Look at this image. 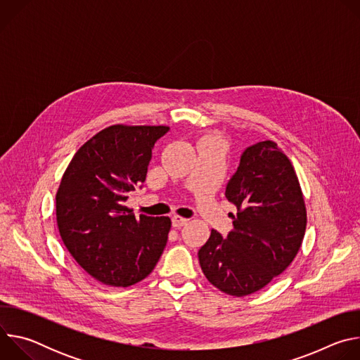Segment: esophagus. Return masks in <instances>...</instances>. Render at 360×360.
<instances>
[{"mask_svg":"<svg viewBox=\"0 0 360 360\" xmlns=\"http://www.w3.org/2000/svg\"><path fill=\"white\" fill-rule=\"evenodd\" d=\"M188 222H189V219L182 218V217H179V215H174V217H172V225H174V228H181V226L186 225Z\"/></svg>","mask_w":360,"mask_h":360,"instance_id":"esophagus-1","label":"esophagus"}]
</instances>
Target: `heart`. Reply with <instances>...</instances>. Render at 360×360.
<instances>
[{"mask_svg": "<svg viewBox=\"0 0 360 360\" xmlns=\"http://www.w3.org/2000/svg\"><path fill=\"white\" fill-rule=\"evenodd\" d=\"M208 139H212V141H215V142H219V143H221V141H219L217 136H210Z\"/></svg>", "mask_w": 360, "mask_h": 360, "instance_id": "obj_1", "label": "heart"}]
</instances>
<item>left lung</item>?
<instances>
[{
	"label": "left lung",
	"mask_w": 360,
	"mask_h": 360,
	"mask_svg": "<svg viewBox=\"0 0 360 360\" xmlns=\"http://www.w3.org/2000/svg\"><path fill=\"white\" fill-rule=\"evenodd\" d=\"M225 196L238 210L233 229L226 238L212 229L198 258L215 288L239 297L261 290L292 264L306 207L293 165L274 141L243 150Z\"/></svg>",
	"instance_id": "1"
}]
</instances>
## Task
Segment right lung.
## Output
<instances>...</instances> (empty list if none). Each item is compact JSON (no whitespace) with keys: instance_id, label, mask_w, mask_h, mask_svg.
<instances>
[{"instance_id":"add662e5","label":"right lung","mask_w":360,"mask_h":360,"mask_svg":"<svg viewBox=\"0 0 360 360\" xmlns=\"http://www.w3.org/2000/svg\"><path fill=\"white\" fill-rule=\"evenodd\" d=\"M169 131L158 125H111L88 139L67 167L56 195L61 239L77 264L110 286L145 279L160 261L171 219L125 207L145 181L152 148Z\"/></svg>"}]
</instances>
